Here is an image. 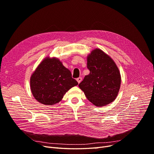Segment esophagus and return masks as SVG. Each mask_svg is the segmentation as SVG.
Returning <instances> with one entry per match:
<instances>
[{"mask_svg":"<svg viewBox=\"0 0 154 154\" xmlns=\"http://www.w3.org/2000/svg\"><path fill=\"white\" fill-rule=\"evenodd\" d=\"M76 80H77V82H78L79 84H80V82H81V81H82V77H79V78H77Z\"/></svg>","mask_w":154,"mask_h":154,"instance_id":"obj_1","label":"esophagus"}]
</instances>
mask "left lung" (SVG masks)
Segmentation results:
<instances>
[{"label":"left lung","mask_w":154,"mask_h":154,"mask_svg":"<svg viewBox=\"0 0 154 154\" xmlns=\"http://www.w3.org/2000/svg\"><path fill=\"white\" fill-rule=\"evenodd\" d=\"M90 74L79 85L94 106L103 107L112 102L119 94L121 76L116 63L100 48H95L87 57Z\"/></svg>","instance_id":"8db88e82"}]
</instances>
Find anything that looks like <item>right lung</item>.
I'll return each instance as SVG.
<instances>
[{"instance_id": "obj_1", "label": "right lung", "mask_w": 154, "mask_h": 154, "mask_svg": "<svg viewBox=\"0 0 154 154\" xmlns=\"http://www.w3.org/2000/svg\"><path fill=\"white\" fill-rule=\"evenodd\" d=\"M78 82L72 79L70 71L56 57H46L32 73L30 90L38 102L52 106L62 100L63 95Z\"/></svg>"}]
</instances>
